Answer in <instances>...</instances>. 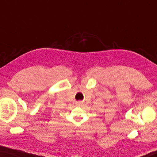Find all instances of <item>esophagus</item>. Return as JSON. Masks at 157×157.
<instances>
[{"mask_svg":"<svg viewBox=\"0 0 157 157\" xmlns=\"http://www.w3.org/2000/svg\"><path fill=\"white\" fill-rule=\"evenodd\" d=\"M82 104H83V102H82V101H79V102H76V105H78V106H80Z\"/></svg>","mask_w":157,"mask_h":157,"instance_id":"obj_1","label":"esophagus"}]
</instances>
